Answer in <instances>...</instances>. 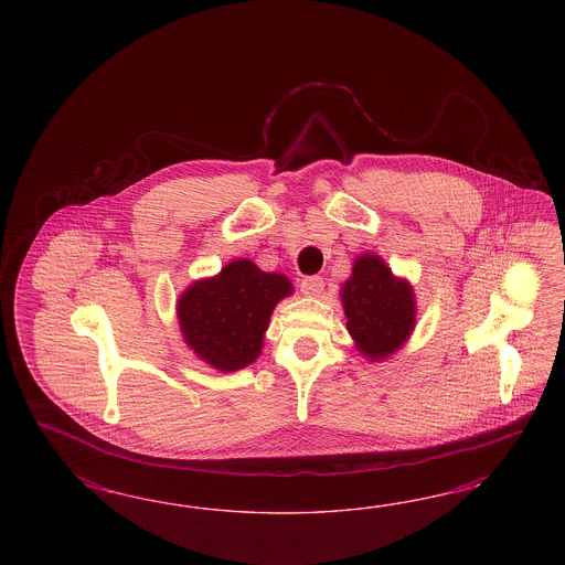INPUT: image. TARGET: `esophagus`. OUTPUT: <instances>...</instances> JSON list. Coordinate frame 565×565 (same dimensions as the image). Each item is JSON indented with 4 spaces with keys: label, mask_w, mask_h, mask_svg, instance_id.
I'll return each instance as SVG.
<instances>
[{
    "label": "esophagus",
    "mask_w": 565,
    "mask_h": 565,
    "mask_svg": "<svg viewBox=\"0 0 565 565\" xmlns=\"http://www.w3.org/2000/svg\"><path fill=\"white\" fill-rule=\"evenodd\" d=\"M323 288H326V281H323V277H319V275L305 277L302 284H300V291H302L305 296H310V298L319 296V294L323 291Z\"/></svg>",
    "instance_id": "esophagus-1"
}]
</instances>
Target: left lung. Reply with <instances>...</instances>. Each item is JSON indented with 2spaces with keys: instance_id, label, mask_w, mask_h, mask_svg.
I'll use <instances>...</instances> for the list:
<instances>
[{
  "instance_id": "8db88e82",
  "label": "left lung",
  "mask_w": 565,
  "mask_h": 565,
  "mask_svg": "<svg viewBox=\"0 0 565 565\" xmlns=\"http://www.w3.org/2000/svg\"><path fill=\"white\" fill-rule=\"evenodd\" d=\"M343 312L356 350L366 359L392 356L408 342L416 326V300L406 279H399L379 255H360L352 277L342 286Z\"/></svg>"
}]
</instances>
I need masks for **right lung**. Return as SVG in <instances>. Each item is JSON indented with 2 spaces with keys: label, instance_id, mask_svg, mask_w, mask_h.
<instances>
[{
  "label": "right lung",
  "instance_id": "1",
  "mask_svg": "<svg viewBox=\"0 0 565 565\" xmlns=\"http://www.w3.org/2000/svg\"><path fill=\"white\" fill-rule=\"evenodd\" d=\"M291 291L286 275L265 274L248 258L232 260L178 298L184 342L213 369L239 371L258 359L271 312Z\"/></svg>",
  "mask_w": 565,
  "mask_h": 565
}]
</instances>
